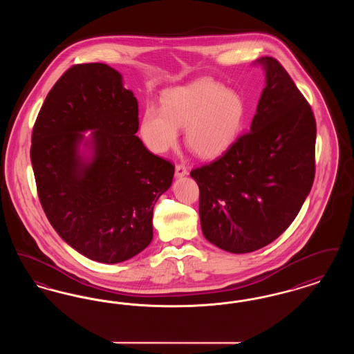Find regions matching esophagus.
Instances as JSON below:
<instances>
[{
    "mask_svg": "<svg viewBox=\"0 0 354 354\" xmlns=\"http://www.w3.org/2000/svg\"><path fill=\"white\" fill-rule=\"evenodd\" d=\"M188 174V171H187V167L183 166V165H176V167H175V175H176V178H182V176H185Z\"/></svg>",
    "mask_w": 354,
    "mask_h": 354,
    "instance_id": "34e87169",
    "label": "esophagus"
}]
</instances>
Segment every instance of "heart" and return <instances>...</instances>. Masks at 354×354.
Segmentation results:
<instances>
[{
  "instance_id": "obj_1",
  "label": "heart",
  "mask_w": 354,
  "mask_h": 354,
  "mask_svg": "<svg viewBox=\"0 0 354 354\" xmlns=\"http://www.w3.org/2000/svg\"><path fill=\"white\" fill-rule=\"evenodd\" d=\"M247 107L243 97L224 84L199 80L165 93L162 109L149 103L140 135L153 152H165L185 127V143L198 156L212 159L227 151L243 130Z\"/></svg>"
}]
</instances>
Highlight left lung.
<instances>
[{
    "mask_svg": "<svg viewBox=\"0 0 354 354\" xmlns=\"http://www.w3.org/2000/svg\"><path fill=\"white\" fill-rule=\"evenodd\" d=\"M266 70L250 133L216 160L191 171L199 185L204 237L231 253L268 245L297 216L315 179L316 119L281 64Z\"/></svg>",
    "mask_w": 354,
    "mask_h": 354,
    "instance_id": "1",
    "label": "left lung"
}]
</instances>
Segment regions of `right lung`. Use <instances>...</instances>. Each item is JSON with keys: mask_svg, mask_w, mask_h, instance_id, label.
I'll return each mask as SVG.
<instances>
[{"mask_svg": "<svg viewBox=\"0 0 354 354\" xmlns=\"http://www.w3.org/2000/svg\"><path fill=\"white\" fill-rule=\"evenodd\" d=\"M138 129V101L106 64L68 68L34 123L30 159L46 218L98 263H122L151 243L153 205L172 183L174 165L149 151Z\"/></svg>", "mask_w": 354, "mask_h": 354, "instance_id": "1", "label": "right lung"}]
</instances>
